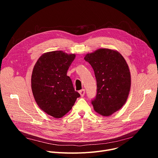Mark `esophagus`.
Here are the masks:
<instances>
[{"instance_id":"esophagus-1","label":"esophagus","mask_w":158,"mask_h":158,"mask_svg":"<svg viewBox=\"0 0 158 158\" xmlns=\"http://www.w3.org/2000/svg\"><path fill=\"white\" fill-rule=\"evenodd\" d=\"M79 93L80 94L81 97H83L85 95V89H82L81 90L79 91Z\"/></svg>"}]
</instances>
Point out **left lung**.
I'll list each match as a JSON object with an SVG mask.
<instances>
[{"label": "left lung", "instance_id": "1", "mask_svg": "<svg viewBox=\"0 0 158 158\" xmlns=\"http://www.w3.org/2000/svg\"><path fill=\"white\" fill-rule=\"evenodd\" d=\"M85 60L93 68L97 95L92 101L94 110L108 117L126 103L131 88V74L123 57L117 51L100 48L87 54Z\"/></svg>", "mask_w": 158, "mask_h": 158}]
</instances>
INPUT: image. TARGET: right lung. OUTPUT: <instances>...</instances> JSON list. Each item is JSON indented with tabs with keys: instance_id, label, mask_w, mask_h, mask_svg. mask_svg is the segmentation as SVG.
<instances>
[{
	"instance_id": "obj_1",
	"label": "right lung",
	"mask_w": 158,
	"mask_h": 158,
	"mask_svg": "<svg viewBox=\"0 0 158 158\" xmlns=\"http://www.w3.org/2000/svg\"><path fill=\"white\" fill-rule=\"evenodd\" d=\"M76 55L52 51L41 56L33 69L31 88L40 107L54 118H61L74 105L80 94L66 76Z\"/></svg>"
}]
</instances>
